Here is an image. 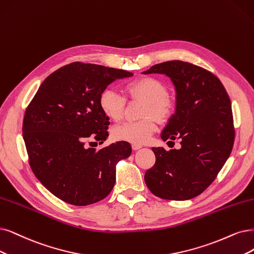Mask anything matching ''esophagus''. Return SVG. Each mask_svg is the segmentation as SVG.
Returning a JSON list of instances; mask_svg holds the SVG:
<instances>
[{"mask_svg":"<svg viewBox=\"0 0 254 254\" xmlns=\"http://www.w3.org/2000/svg\"><path fill=\"white\" fill-rule=\"evenodd\" d=\"M142 147V145H140V144H132V148L134 149V151H138V149H140Z\"/></svg>","mask_w":254,"mask_h":254,"instance_id":"esophagus-1","label":"esophagus"}]
</instances>
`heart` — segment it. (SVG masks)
<instances>
[{
	"label": "heart",
	"instance_id": "1",
	"mask_svg": "<svg viewBox=\"0 0 254 254\" xmlns=\"http://www.w3.org/2000/svg\"><path fill=\"white\" fill-rule=\"evenodd\" d=\"M125 91L130 98L145 102L142 112L144 119L136 122H124L114 127L112 137L117 141L135 144L146 143L157 129L153 119L165 121L172 114L173 105L166 97L167 89L160 80L154 77H141L127 83ZM99 107L107 117L113 121H118L124 115L125 98L115 89L108 88L100 94Z\"/></svg>",
	"mask_w": 254,
	"mask_h": 254
}]
</instances>
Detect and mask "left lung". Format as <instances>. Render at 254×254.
<instances>
[{
	"label": "left lung",
	"mask_w": 254,
	"mask_h": 254,
	"mask_svg": "<svg viewBox=\"0 0 254 254\" xmlns=\"http://www.w3.org/2000/svg\"><path fill=\"white\" fill-rule=\"evenodd\" d=\"M153 73L166 75L175 87L176 110L161 138L180 139L181 147H153L156 163L144 181L159 198L190 200L213 182L232 151L231 101L215 75L192 64L170 61L142 72Z\"/></svg>",
	"instance_id": "1"
}]
</instances>
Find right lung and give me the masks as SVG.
<instances>
[{"mask_svg":"<svg viewBox=\"0 0 254 254\" xmlns=\"http://www.w3.org/2000/svg\"><path fill=\"white\" fill-rule=\"evenodd\" d=\"M130 76L126 70L72 63L50 74L28 106L23 138L32 172L64 202L86 206L105 199L115 185L117 163L132 154L126 141L98 151L84 144L107 139L110 121L99 107L100 94Z\"/></svg>","mask_w":254,"mask_h":254,"instance_id":"add662e5","label":"right lung"}]
</instances>
